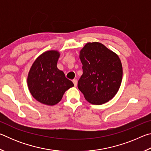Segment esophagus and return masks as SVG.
Wrapping results in <instances>:
<instances>
[{"mask_svg":"<svg viewBox=\"0 0 151 151\" xmlns=\"http://www.w3.org/2000/svg\"><path fill=\"white\" fill-rule=\"evenodd\" d=\"M73 82L74 85H75V86H77V83H78V81H77V80H76V79H74V80L73 81Z\"/></svg>","mask_w":151,"mask_h":151,"instance_id":"esophagus-1","label":"esophagus"}]
</instances>
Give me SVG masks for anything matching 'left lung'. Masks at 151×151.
<instances>
[{"label": "left lung", "mask_w": 151, "mask_h": 151, "mask_svg": "<svg viewBox=\"0 0 151 151\" xmlns=\"http://www.w3.org/2000/svg\"><path fill=\"white\" fill-rule=\"evenodd\" d=\"M83 75L78 88L93 104L109 101L117 93L122 78L121 60L116 53L100 42H88L80 51Z\"/></svg>", "instance_id": "1"}]
</instances>
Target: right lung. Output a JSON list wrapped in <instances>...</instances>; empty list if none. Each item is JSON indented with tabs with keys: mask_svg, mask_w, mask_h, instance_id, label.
<instances>
[{
	"mask_svg": "<svg viewBox=\"0 0 151 151\" xmlns=\"http://www.w3.org/2000/svg\"><path fill=\"white\" fill-rule=\"evenodd\" d=\"M59 57L57 50L46 51L35 60L28 75L30 94L37 101L47 105L59 103L65 91L74 86L73 82L57 68Z\"/></svg>",
	"mask_w": 151,
	"mask_h": 151,
	"instance_id": "1",
	"label": "right lung"
}]
</instances>
